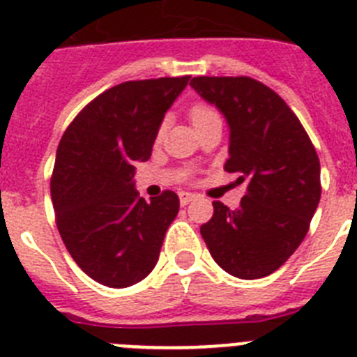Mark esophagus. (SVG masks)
Returning <instances> with one entry per match:
<instances>
[{
    "instance_id": "34e87169",
    "label": "esophagus",
    "mask_w": 357,
    "mask_h": 357,
    "mask_svg": "<svg viewBox=\"0 0 357 357\" xmlns=\"http://www.w3.org/2000/svg\"><path fill=\"white\" fill-rule=\"evenodd\" d=\"M178 199H181L182 206H188V204L193 202V200H195V195L188 193V191H181V193H178Z\"/></svg>"
}]
</instances>
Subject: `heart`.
I'll list each match as a JSON object with an SVG mask.
<instances>
[{
	"mask_svg": "<svg viewBox=\"0 0 357 357\" xmlns=\"http://www.w3.org/2000/svg\"><path fill=\"white\" fill-rule=\"evenodd\" d=\"M190 115H191V121H193V124H200V123H204L206 119L213 117V115H216V114L213 112L211 108H209V106L195 105L193 108H191ZM164 130H166V123H164L162 126H160V130H158V139L164 135Z\"/></svg>",
	"mask_w": 357,
	"mask_h": 357,
	"instance_id": "heart-1",
	"label": "heart"
}]
</instances>
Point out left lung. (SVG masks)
Segmentation results:
<instances>
[{
  "label": "left lung",
  "mask_w": 357,
  "mask_h": 357,
  "mask_svg": "<svg viewBox=\"0 0 357 357\" xmlns=\"http://www.w3.org/2000/svg\"><path fill=\"white\" fill-rule=\"evenodd\" d=\"M193 90L224 115V169L248 178L236 209L213 202L200 227L213 260L231 276L257 280L282 267L303 242L321 197L319 160L285 100L251 77H193Z\"/></svg>",
  "instance_id": "8db88e82"
}]
</instances>
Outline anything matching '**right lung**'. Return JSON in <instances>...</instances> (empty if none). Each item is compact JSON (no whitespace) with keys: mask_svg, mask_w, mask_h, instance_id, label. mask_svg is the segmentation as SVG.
Listing matches in <instances>:
<instances>
[{"mask_svg":"<svg viewBox=\"0 0 357 357\" xmlns=\"http://www.w3.org/2000/svg\"><path fill=\"white\" fill-rule=\"evenodd\" d=\"M190 75L128 81L109 88L66 128L50 182L57 229L91 280L124 289L157 266L178 197L146 202L135 190V164L151 157L164 115Z\"/></svg>","mask_w":357,"mask_h":357,"instance_id":"obj_1","label":"right lung"}]
</instances>
